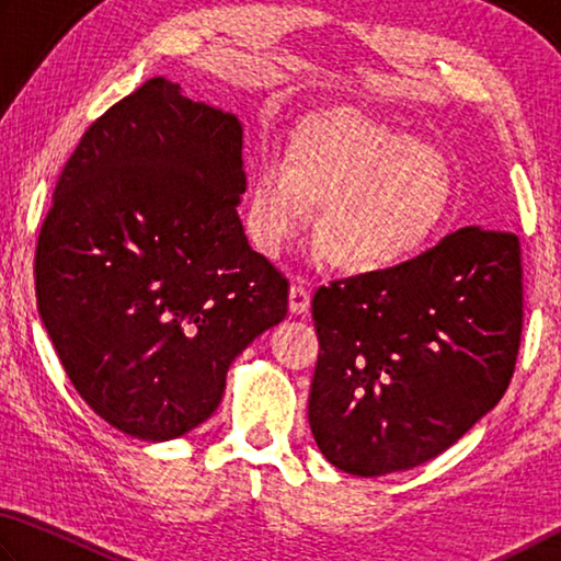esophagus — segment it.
<instances>
[{"label": "esophagus", "mask_w": 561, "mask_h": 561, "mask_svg": "<svg viewBox=\"0 0 561 561\" xmlns=\"http://www.w3.org/2000/svg\"><path fill=\"white\" fill-rule=\"evenodd\" d=\"M288 298H290V312H296V316H306L310 310V290L306 286H300V283H293Z\"/></svg>", "instance_id": "34e87169"}]
</instances>
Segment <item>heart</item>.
I'll list each match as a JSON object with an SVG mask.
<instances>
[{
	"instance_id": "obj_1",
	"label": "heart",
	"mask_w": 561,
	"mask_h": 561,
	"mask_svg": "<svg viewBox=\"0 0 561 561\" xmlns=\"http://www.w3.org/2000/svg\"><path fill=\"white\" fill-rule=\"evenodd\" d=\"M454 202L446 157L355 107L300 127L286 167L265 157L253 174L245 231L275 255L318 209L316 243L335 268L387 273L434 241Z\"/></svg>"
}]
</instances>
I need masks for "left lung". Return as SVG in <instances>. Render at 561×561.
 <instances>
[{
	"mask_svg": "<svg viewBox=\"0 0 561 561\" xmlns=\"http://www.w3.org/2000/svg\"><path fill=\"white\" fill-rule=\"evenodd\" d=\"M308 421L332 466L375 478L444 454L513 379L523 263L510 231L466 226L397 268L318 288Z\"/></svg>",
	"mask_w": 561,
	"mask_h": 561,
	"instance_id": "left-lung-1",
	"label": "left lung"
}]
</instances>
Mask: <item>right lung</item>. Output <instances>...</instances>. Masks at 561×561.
Masks as SVG:
<instances>
[{"label":"right lung","instance_id":"add662e5","mask_svg":"<svg viewBox=\"0 0 561 561\" xmlns=\"http://www.w3.org/2000/svg\"><path fill=\"white\" fill-rule=\"evenodd\" d=\"M239 117L150 78L98 117L38 231L36 306L78 394L123 434L209 419L226 371L286 318L288 280L239 219Z\"/></svg>","mask_w":561,"mask_h":561}]
</instances>
